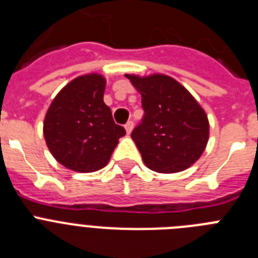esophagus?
Returning <instances> with one entry per match:
<instances>
[{
	"label": "esophagus",
	"mask_w": 258,
	"mask_h": 258,
	"mask_svg": "<svg viewBox=\"0 0 258 258\" xmlns=\"http://www.w3.org/2000/svg\"><path fill=\"white\" fill-rule=\"evenodd\" d=\"M133 121H127L126 124H125V131H126V133L127 134H131L132 133V131H133Z\"/></svg>",
	"instance_id": "obj_1"
}]
</instances>
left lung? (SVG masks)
Instances as JSON below:
<instances>
[{"label": "left lung", "instance_id": "1", "mask_svg": "<svg viewBox=\"0 0 258 258\" xmlns=\"http://www.w3.org/2000/svg\"><path fill=\"white\" fill-rule=\"evenodd\" d=\"M126 77L142 95L145 113L132 138L146 165L160 173L181 172L192 165L208 142L204 109L172 77Z\"/></svg>", "mask_w": 258, "mask_h": 258}]
</instances>
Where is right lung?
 <instances>
[{"label":"right lung","mask_w":258,"mask_h":258,"mask_svg":"<svg viewBox=\"0 0 258 258\" xmlns=\"http://www.w3.org/2000/svg\"><path fill=\"white\" fill-rule=\"evenodd\" d=\"M106 80L86 75L71 81L50 104L44 136L50 152L66 168L80 173L102 169L125 129L113 121L103 102Z\"/></svg>","instance_id":"add662e5"}]
</instances>
